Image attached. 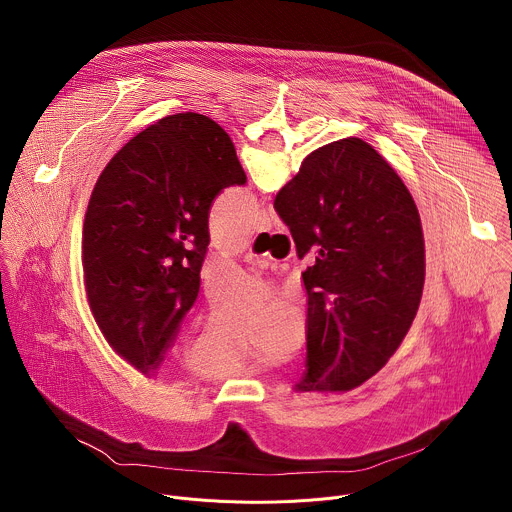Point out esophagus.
I'll list each match as a JSON object with an SVG mask.
<instances>
[{"label":"esophagus","instance_id":"1","mask_svg":"<svg viewBox=\"0 0 512 512\" xmlns=\"http://www.w3.org/2000/svg\"><path fill=\"white\" fill-rule=\"evenodd\" d=\"M271 229V221H269V214L265 210H259L255 216V231H269Z\"/></svg>","mask_w":512,"mask_h":512}]
</instances>
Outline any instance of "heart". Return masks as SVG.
<instances>
[{"mask_svg":"<svg viewBox=\"0 0 512 512\" xmlns=\"http://www.w3.org/2000/svg\"><path fill=\"white\" fill-rule=\"evenodd\" d=\"M241 360L243 356H233V354L216 350L212 344L206 342V338H200L190 350V364L206 375H221V373L233 371L239 367Z\"/></svg>","mask_w":512,"mask_h":512,"instance_id":"obj_1","label":"heart"}]
</instances>
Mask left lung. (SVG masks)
Listing matches in <instances>:
<instances>
[{
	"instance_id": "1",
	"label": "left lung",
	"mask_w": 512,
	"mask_h": 512,
	"mask_svg": "<svg viewBox=\"0 0 512 512\" xmlns=\"http://www.w3.org/2000/svg\"><path fill=\"white\" fill-rule=\"evenodd\" d=\"M245 182L227 131L198 113L156 121L101 172L83 225L87 300L141 375L160 367L198 298L212 200Z\"/></svg>"
}]
</instances>
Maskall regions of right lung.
Listing matches in <instances>:
<instances>
[{"label":"right lung","mask_w":512,"mask_h":512,"mask_svg":"<svg viewBox=\"0 0 512 512\" xmlns=\"http://www.w3.org/2000/svg\"><path fill=\"white\" fill-rule=\"evenodd\" d=\"M308 294L306 375L298 391H350L377 375L407 336L425 281L417 206L360 137L312 152L273 202Z\"/></svg>","instance_id":"obj_1"}]
</instances>
